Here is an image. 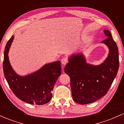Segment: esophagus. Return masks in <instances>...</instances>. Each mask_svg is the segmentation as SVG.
Masks as SVG:
<instances>
[{
	"label": "esophagus",
	"mask_w": 124,
	"mask_h": 124,
	"mask_svg": "<svg viewBox=\"0 0 124 124\" xmlns=\"http://www.w3.org/2000/svg\"><path fill=\"white\" fill-rule=\"evenodd\" d=\"M68 62V60L66 58H62V60H61V63L63 65H65Z\"/></svg>",
	"instance_id": "1"
}]
</instances>
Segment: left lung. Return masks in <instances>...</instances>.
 I'll return each mask as SVG.
<instances>
[{"mask_svg":"<svg viewBox=\"0 0 124 124\" xmlns=\"http://www.w3.org/2000/svg\"><path fill=\"white\" fill-rule=\"evenodd\" d=\"M107 38L101 41L109 49L108 56L99 65L87 63L82 53L69 58L65 72L70 79L72 98L80 104L95 102L106 94L116 78L119 68L118 46L111 32L104 30Z\"/></svg>","mask_w":124,"mask_h":124,"instance_id":"obj_1","label":"left lung"}]
</instances>
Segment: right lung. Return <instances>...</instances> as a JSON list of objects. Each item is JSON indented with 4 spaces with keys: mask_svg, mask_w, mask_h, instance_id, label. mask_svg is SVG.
Wrapping results in <instances>:
<instances>
[{
    "mask_svg": "<svg viewBox=\"0 0 124 124\" xmlns=\"http://www.w3.org/2000/svg\"><path fill=\"white\" fill-rule=\"evenodd\" d=\"M14 39L8 41L4 52V75L10 88L17 97L31 104L43 105L51 100V93L58 78L61 75L60 61L44 65L33 73L20 76L15 72L8 59V51Z\"/></svg>",
    "mask_w": 124,
    "mask_h": 124,
    "instance_id": "1",
    "label": "right lung"
}]
</instances>
